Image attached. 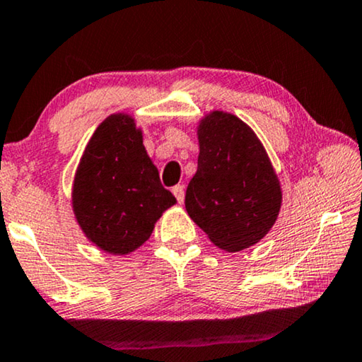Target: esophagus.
<instances>
[{
    "mask_svg": "<svg viewBox=\"0 0 362 362\" xmlns=\"http://www.w3.org/2000/svg\"><path fill=\"white\" fill-rule=\"evenodd\" d=\"M172 192H174L177 202H179L182 205L183 200H185V187L180 185V183H179V185H175L174 188H172Z\"/></svg>",
    "mask_w": 362,
    "mask_h": 362,
    "instance_id": "obj_1",
    "label": "esophagus"
}]
</instances>
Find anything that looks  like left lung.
Listing matches in <instances>:
<instances>
[{"mask_svg":"<svg viewBox=\"0 0 362 362\" xmlns=\"http://www.w3.org/2000/svg\"><path fill=\"white\" fill-rule=\"evenodd\" d=\"M198 169L187 187L188 216L223 251L261 241L276 223L282 188L262 142L249 126L225 111L198 124Z\"/></svg>","mask_w":362,"mask_h":362,"instance_id":"8db88e82","label":"left lung"}]
</instances>
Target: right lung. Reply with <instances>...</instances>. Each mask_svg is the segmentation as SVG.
Instances as JSON below:
<instances>
[{
  "label": "right lung",
  "instance_id": "add662e5",
  "mask_svg": "<svg viewBox=\"0 0 362 362\" xmlns=\"http://www.w3.org/2000/svg\"><path fill=\"white\" fill-rule=\"evenodd\" d=\"M175 203L134 118L108 116L90 137L74 179L72 208L85 236L101 251L126 256L151 238L156 221Z\"/></svg>",
  "mask_w": 362,
  "mask_h": 362
}]
</instances>
